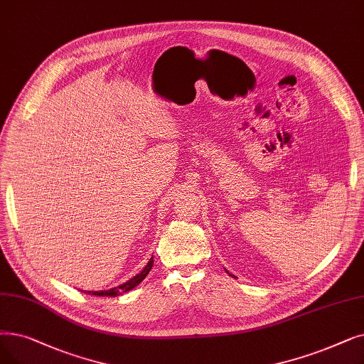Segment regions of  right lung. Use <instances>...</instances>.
Returning <instances> with one entry per match:
<instances>
[{
  "label": "right lung",
  "instance_id": "add662e5",
  "mask_svg": "<svg viewBox=\"0 0 364 364\" xmlns=\"http://www.w3.org/2000/svg\"><path fill=\"white\" fill-rule=\"evenodd\" d=\"M151 267H153V257L150 259V262L146 264V267L143 271H141L138 275H135L134 278H131L128 282H124V284H122V286H119V287H114V289H109V290H104V291H89V294H95V296H109V297H116V296H119V294H122V293H126V291H129V290H132L134 287H136L138 284L143 281L147 275H149V272L151 271Z\"/></svg>",
  "mask_w": 364,
  "mask_h": 364
}]
</instances>
